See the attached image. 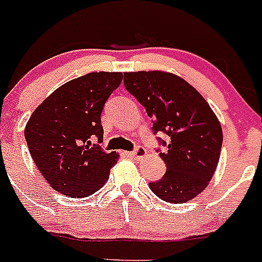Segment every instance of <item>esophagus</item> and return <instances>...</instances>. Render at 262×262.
<instances>
[{"mask_svg":"<svg viewBox=\"0 0 262 262\" xmlns=\"http://www.w3.org/2000/svg\"><path fill=\"white\" fill-rule=\"evenodd\" d=\"M128 155L133 156V157L135 158H140V157H144V156H147V150H145V148L143 147H138L134 152L128 153Z\"/></svg>","mask_w":262,"mask_h":262,"instance_id":"1","label":"esophagus"}]
</instances>
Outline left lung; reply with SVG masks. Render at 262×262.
I'll use <instances>...</instances> for the list:
<instances>
[{
    "label": "left lung",
    "instance_id": "left-lung-1",
    "mask_svg": "<svg viewBox=\"0 0 262 262\" xmlns=\"http://www.w3.org/2000/svg\"><path fill=\"white\" fill-rule=\"evenodd\" d=\"M123 83L155 121L153 131L170 136L167 150L160 153L166 172L149 183L152 192L172 204L195 199L208 187L220 161L224 134L217 115L196 88L175 74L131 71L124 73Z\"/></svg>",
    "mask_w": 262,
    "mask_h": 262
}]
</instances>
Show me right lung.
Here are the masks:
<instances>
[{
    "label": "right lung",
    "instance_id": "1",
    "mask_svg": "<svg viewBox=\"0 0 262 262\" xmlns=\"http://www.w3.org/2000/svg\"><path fill=\"white\" fill-rule=\"evenodd\" d=\"M122 73H90L62 84L31 114L25 128L33 162L53 189L74 199L91 196L109 179L119 155L92 145L102 140L101 113L122 83Z\"/></svg>",
    "mask_w": 262,
    "mask_h": 262
}]
</instances>
